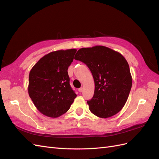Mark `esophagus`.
<instances>
[{"instance_id":"obj_1","label":"esophagus","mask_w":159,"mask_h":159,"mask_svg":"<svg viewBox=\"0 0 159 159\" xmlns=\"http://www.w3.org/2000/svg\"><path fill=\"white\" fill-rule=\"evenodd\" d=\"M78 91H80V92H82L83 91V88H80L78 89Z\"/></svg>"}]
</instances>
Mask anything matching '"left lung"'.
Wrapping results in <instances>:
<instances>
[{"label": "left lung", "instance_id": "8db88e82", "mask_svg": "<svg viewBox=\"0 0 159 159\" xmlns=\"http://www.w3.org/2000/svg\"><path fill=\"white\" fill-rule=\"evenodd\" d=\"M74 59L86 64L95 82L94 95L87 101L90 111L101 118L119 113L125 104L132 86V77L125 58L107 47L83 48Z\"/></svg>", "mask_w": 159, "mask_h": 159}]
</instances>
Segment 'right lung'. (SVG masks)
Wrapping results in <instances>:
<instances>
[{
    "label": "right lung",
    "instance_id": "1",
    "mask_svg": "<svg viewBox=\"0 0 159 159\" xmlns=\"http://www.w3.org/2000/svg\"><path fill=\"white\" fill-rule=\"evenodd\" d=\"M76 51L50 52L40 59L30 71L28 94L38 110L46 116H61L68 111L76 98L68 73Z\"/></svg>",
    "mask_w": 159,
    "mask_h": 159
}]
</instances>
